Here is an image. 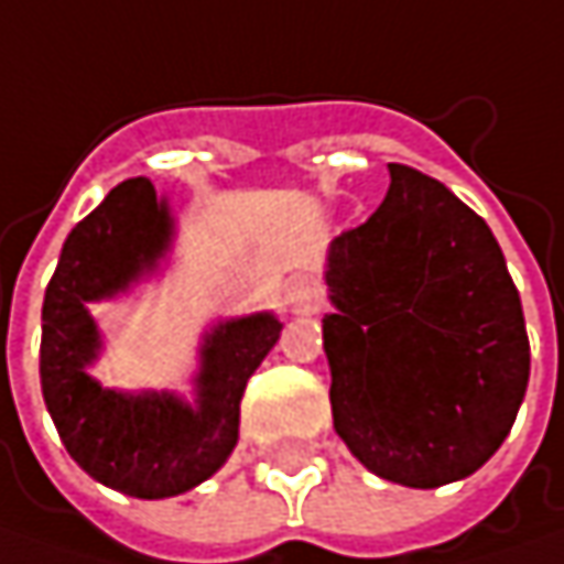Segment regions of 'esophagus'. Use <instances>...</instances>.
I'll list each match as a JSON object with an SVG mask.
<instances>
[{
	"label": "esophagus",
	"mask_w": 564,
	"mask_h": 564,
	"mask_svg": "<svg viewBox=\"0 0 564 564\" xmlns=\"http://www.w3.org/2000/svg\"><path fill=\"white\" fill-rule=\"evenodd\" d=\"M290 303L296 312H315L318 308V286L308 278H293L290 283Z\"/></svg>",
	"instance_id": "34e87169"
}]
</instances>
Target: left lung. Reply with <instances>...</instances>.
I'll return each instance as SVG.
<instances>
[{
	"label": "left lung",
	"instance_id": "1",
	"mask_svg": "<svg viewBox=\"0 0 564 564\" xmlns=\"http://www.w3.org/2000/svg\"><path fill=\"white\" fill-rule=\"evenodd\" d=\"M388 173L379 210L328 249L330 413L366 470L435 489L499 452L530 344L486 220L413 166Z\"/></svg>",
	"mask_w": 564,
	"mask_h": 564
}]
</instances>
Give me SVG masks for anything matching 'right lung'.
Instances as JSON below:
<instances>
[{
	"instance_id": "obj_1",
	"label": "right lung",
	"mask_w": 564,
	"mask_h": 564,
	"mask_svg": "<svg viewBox=\"0 0 564 564\" xmlns=\"http://www.w3.org/2000/svg\"><path fill=\"white\" fill-rule=\"evenodd\" d=\"M173 217L144 176L126 180L62 246L43 296L40 384L65 452L104 486L135 499H170L214 477L239 438L246 381L278 344L271 312L220 322L202 340L195 404L173 391H112L87 376L100 330L87 303L110 300L158 268Z\"/></svg>"
}]
</instances>
